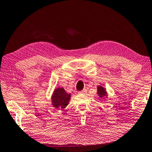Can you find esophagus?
<instances>
[{
  "instance_id": "esophagus-1",
  "label": "esophagus",
  "mask_w": 152,
  "mask_h": 152,
  "mask_svg": "<svg viewBox=\"0 0 152 152\" xmlns=\"http://www.w3.org/2000/svg\"><path fill=\"white\" fill-rule=\"evenodd\" d=\"M87 92V90L86 89H84L83 90L80 91V92H79L78 93L80 94H86Z\"/></svg>"
}]
</instances>
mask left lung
I'll use <instances>...</instances> for the list:
<instances>
[{"instance_id":"obj_1","label":"left lung","mask_w":152,"mask_h":152,"mask_svg":"<svg viewBox=\"0 0 152 152\" xmlns=\"http://www.w3.org/2000/svg\"><path fill=\"white\" fill-rule=\"evenodd\" d=\"M97 94L100 98H104L107 97V91L102 86H97Z\"/></svg>"}]
</instances>
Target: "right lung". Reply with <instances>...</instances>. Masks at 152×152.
Here are the masks:
<instances>
[{
  "instance_id": "add662e5",
  "label": "right lung",
  "mask_w": 152,
  "mask_h": 152,
  "mask_svg": "<svg viewBox=\"0 0 152 152\" xmlns=\"http://www.w3.org/2000/svg\"><path fill=\"white\" fill-rule=\"evenodd\" d=\"M70 98V94L67 93L63 88L58 87L51 96L52 105L55 108L63 110L68 105Z\"/></svg>"
}]
</instances>
